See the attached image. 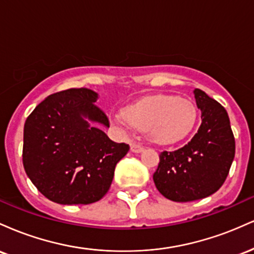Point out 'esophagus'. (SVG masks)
<instances>
[{
  "instance_id": "esophagus-1",
  "label": "esophagus",
  "mask_w": 254,
  "mask_h": 254,
  "mask_svg": "<svg viewBox=\"0 0 254 254\" xmlns=\"http://www.w3.org/2000/svg\"><path fill=\"white\" fill-rule=\"evenodd\" d=\"M130 147H131V151H132V153H141V151L144 150L143 145L139 144V143H136V142H132V143L130 144Z\"/></svg>"
}]
</instances>
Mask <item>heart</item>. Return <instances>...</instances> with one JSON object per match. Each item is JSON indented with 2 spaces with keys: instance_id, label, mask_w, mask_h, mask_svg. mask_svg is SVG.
<instances>
[{
  "instance_id": "b5f03b06",
  "label": "heart",
  "mask_w": 254,
  "mask_h": 254,
  "mask_svg": "<svg viewBox=\"0 0 254 254\" xmlns=\"http://www.w3.org/2000/svg\"><path fill=\"white\" fill-rule=\"evenodd\" d=\"M197 107L189 99L160 94L144 98L127 107L124 115H117L113 122L125 130H147L151 141L172 144L186 138L197 123Z\"/></svg>"
}]
</instances>
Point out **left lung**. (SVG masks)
Wrapping results in <instances>:
<instances>
[{
	"mask_svg": "<svg viewBox=\"0 0 254 254\" xmlns=\"http://www.w3.org/2000/svg\"><path fill=\"white\" fill-rule=\"evenodd\" d=\"M202 123L188 144L162 151L153 179L162 196L191 202L215 193L228 176L235 155V139L228 113L205 92L193 90Z\"/></svg>",
	"mask_w": 254,
	"mask_h": 254,
	"instance_id": "8db88e82",
	"label": "left lung"
}]
</instances>
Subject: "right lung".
<instances>
[{"label":"right lung","instance_id":"add662e5","mask_svg":"<svg viewBox=\"0 0 254 254\" xmlns=\"http://www.w3.org/2000/svg\"><path fill=\"white\" fill-rule=\"evenodd\" d=\"M97 99L88 88L62 90L49 95L26 119L22 164L38 191L52 202L100 200L112 184L116 165L130 149L84 119L110 127Z\"/></svg>","mask_w":254,"mask_h":254}]
</instances>
